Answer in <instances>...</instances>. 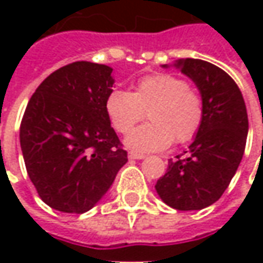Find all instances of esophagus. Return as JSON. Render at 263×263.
Returning a JSON list of instances; mask_svg holds the SVG:
<instances>
[{
  "instance_id": "1",
  "label": "esophagus",
  "mask_w": 263,
  "mask_h": 263,
  "mask_svg": "<svg viewBox=\"0 0 263 263\" xmlns=\"http://www.w3.org/2000/svg\"><path fill=\"white\" fill-rule=\"evenodd\" d=\"M128 158L130 159H143L145 155L143 154H139V152H128Z\"/></svg>"
}]
</instances>
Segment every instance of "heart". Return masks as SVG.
<instances>
[{"label":"heart","instance_id":"1","mask_svg":"<svg viewBox=\"0 0 263 263\" xmlns=\"http://www.w3.org/2000/svg\"><path fill=\"white\" fill-rule=\"evenodd\" d=\"M106 114L118 133L126 135L145 117L143 124L127 137L136 151H159L173 143H186L196 136L203 121V101L186 80L158 73L139 79L133 92L114 90L105 102Z\"/></svg>","mask_w":263,"mask_h":263}]
</instances>
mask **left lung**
Wrapping results in <instances>:
<instances>
[{
    "label": "left lung",
    "instance_id": "1",
    "mask_svg": "<svg viewBox=\"0 0 263 263\" xmlns=\"http://www.w3.org/2000/svg\"><path fill=\"white\" fill-rule=\"evenodd\" d=\"M199 87L203 121L193 143L176 159L157 189L168 206L197 211L217 202L237 171L248 137V111L236 82L203 60L184 58L176 64Z\"/></svg>",
    "mask_w": 263,
    "mask_h": 263
}]
</instances>
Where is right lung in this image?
I'll return each instance as SVG.
<instances>
[{
	"instance_id": "1",
	"label": "right lung",
	"mask_w": 263,
	"mask_h": 263,
	"mask_svg": "<svg viewBox=\"0 0 263 263\" xmlns=\"http://www.w3.org/2000/svg\"><path fill=\"white\" fill-rule=\"evenodd\" d=\"M112 68L76 61L37 86L20 124L26 171L39 197L66 214H83L104 196L127 151L111 127L105 102Z\"/></svg>"
}]
</instances>
